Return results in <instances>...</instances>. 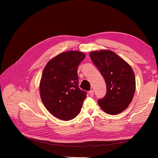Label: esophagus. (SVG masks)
I'll return each instance as SVG.
<instances>
[{"label":"esophagus","instance_id":"1","mask_svg":"<svg viewBox=\"0 0 158 158\" xmlns=\"http://www.w3.org/2000/svg\"><path fill=\"white\" fill-rule=\"evenodd\" d=\"M94 91L93 90H90L89 91V95H90V96L91 97H92L93 96V95H94Z\"/></svg>","mask_w":158,"mask_h":158}]
</instances>
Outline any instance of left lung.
I'll return each instance as SVG.
<instances>
[{
    "mask_svg": "<svg viewBox=\"0 0 158 158\" xmlns=\"http://www.w3.org/2000/svg\"><path fill=\"white\" fill-rule=\"evenodd\" d=\"M89 56L106 83V94L98 101L100 107L109 114L121 113L131 103L135 92L136 80L133 70L111 51H92L89 52Z\"/></svg>",
    "mask_w": 158,
    "mask_h": 158,
    "instance_id": "1",
    "label": "left lung"
}]
</instances>
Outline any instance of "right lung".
<instances>
[{"label": "right lung", "instance_id": "right-lung-1", "mask_svg": "<svg viewBox=\"0 0 158 158\" xmlns=\"http://www.w3.org/2000/svg\"><path fill=\"white\" fill-rule=\"evenodd\" d=\"M85 54L77 51L60 53L48 62L43 71L40 89L47 109L63 121L79 114L86 92L78 86L77 70Z\"/></svg>", "mask_w": 158, "mask_h": 158}]
</instances>
